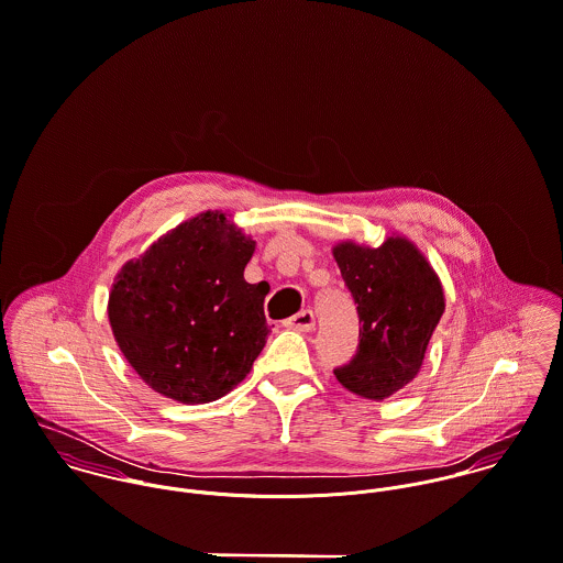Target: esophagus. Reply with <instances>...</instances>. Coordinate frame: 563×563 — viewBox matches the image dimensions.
<instances>
[{
    "mask_svg": "<svg viewBox=\"0 0 563 563\" xmlns=\"http://www.w3.org/2000/svg\"><path fill=\"white\" fill-rule=\"evenodd\" d=\"M314 324H317V319H314L312 310H303V312H299V314H295V317H290L288 321L284 322V327L295 329V331H312Z\"/></svg>",
    "mask_w": 563,
    "mask_h": 563,
    "instance_id": "esophagus-1",
    "label": "esophagus"
}]
</instances>
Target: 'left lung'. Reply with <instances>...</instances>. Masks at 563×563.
I'll list each match as a JSON object with an SVG mask.
<instances>
[{"mask_svg": "<svg viewBox=\"0 0 563 563\" xmlns=\"http://www.w3.org/2000/svg\"><path fill=\"white\" fill-rule=\"evenodd\" d=\"M333 257L362 322L357 353L333 375L353 395L388 399L420 373L444 314L442 284L427 257L402 236H390L377 249L338 242Z\"/></svg>", "mask_w": 563, "mask_h": 563, "instance_id": "1", "label": "left lung"}]
</instances>
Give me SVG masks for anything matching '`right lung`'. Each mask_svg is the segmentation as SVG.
I'll list each match as a JSON object with an SVG mask.
<instances>
[{"label":"right lung","mask_w":563,"mask_h":563,"mask_svg":"<svg viewBox=\"0 0 563 563\" xmlns=\"http://www.w3.org/2000/svg\"><path fill=\"white\" fill-rule=\"evenodd\" d=\"M255 241L203 212L128 262L110 292L114 340L162 397L210 402L234 390L266 344V290L244 282Z\"/></svg>","instance_id":"right-lung-1"}]
</instances>
